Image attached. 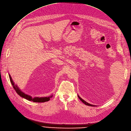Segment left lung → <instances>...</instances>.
<instances>
[{"label": "left lung", "instance_id": "1", "mask_svg": "<svg viewBox=\"0 0 131 131\" xmlns=\"http://www.w3.org/2000/svg\"><path fill=\"white\" fill-rule=\"evenodd\" d=\"M78 97H79V99L84 104H86V105H88V106H95V105H92V104H89V103H87V102H86L85 101H84L83 99H82L80 97V96L78 95Z\"/></svg>", "mask_w": 131, "mask_h": 131}]
</instances>
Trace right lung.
<instances>
[{
  "label": "right lung",
  "mask_w": 131,
  "mask_h": 131,
  "mask_svg": "<svg viewBox=\"0 0 131 131\" xmlns=\"http://www.w3.org/2000/svg\"><path fill=\"white\" fill-rule=\"evenodd\" d=\"M9 79H10V81L12 83L13 87L14 88V89H15V90L16 91V92L17 93L19 96H20L21 97H23L28 101H32L34 102H39V103H41V102H47L49 101L51 97H52V95L49 96V97H35L32 98L31 96H30V95H27L26 94H25L24 92H22V91L19 89V88L18 87L16 84H15L13 80L12 79V78H11L10 74H9Z\"/></svg>",
  "instance_id": "1"
}]
</instances>
